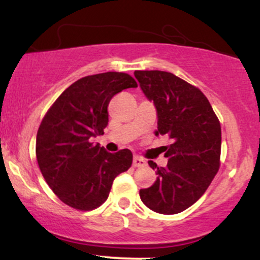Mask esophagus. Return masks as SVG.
I'll return each mask as SVG.
<instances>
[{
	"label": "esophagus",
	"instance_id": "1",
	"mask_svg": "<svg viewBox=\"0 0 260 260\" xmlns=\"http://www.w3.org/2000/svg\"><path fill=\"white\" fill-rule=\"evenodd\" d=\"M145 165V160L142 159L139 156H134L133 157V166L134 168H142V166Z\"/></svg>",
	"mask_w": 260,
	"mask_h": 260
}]
</instances>
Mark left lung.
I'll return each mask as SVG.
<instances>
[{"label":"left lung","instance_id":"left-lung-1","mask_svg":"<svg viewBox=\"0 0 260 260\" xmlns=\"http://www.w3.org/2000/svg\"><path fill=\"white\" fill-rule=\"evenodd\" d=\"M134 77L157 113L155 136H169L168 165L148 161L157 177L139 190L142 202L159 214H178L193 205L219 171L221 127L203 92L175 74L164 71H136Z\"/></svg>","mask_w":260,"mask_h":260}]
</instances>
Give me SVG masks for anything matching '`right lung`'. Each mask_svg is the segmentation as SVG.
<instances>
[{
  "mask_svg": "<svg viewBox=\"0 0 260 260\" xmlns=\"http://www.w3.org/2000/svg\"><path fill=\"white\" fill-rule=\"evenodd\" d=\"M137 86L127 73L84 77L68 86L45 115L37 134V159L45 181L64 204L78 210L100 207L116 176L131 168V150L112 154L91 139L104 134L113 95Z\"/></svg>",
  "mask_w": 260,
  "mask_h": 260,
  "instance_id": "1",
  "label": "right lung"
}]
</instances>
